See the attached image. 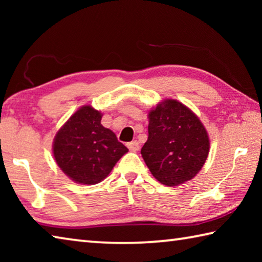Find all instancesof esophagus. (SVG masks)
<instances>
[{"label": "esophagus", "instance_id": "obj_1", "mask_svg": "<svg viewBox=\"0 0 262 262\" xmlns=\"http://www.w3.org/2000/svg\"><path fill=\"white\" fill-rule=\"evenodd\" d=\"M127 148L130 150V151H137L140 149V143L137 141H132L129 143H127Z\"/></svg>", "mask_w": 262, "mask_h": 262}]
</instances>
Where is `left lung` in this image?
<instances>
[{
    "instance_id": "left-lung-1",
    "label": "left lung",
    "mask_w": 262,
    "mask_h": 262,
    "mask_svg": "<svg viewBox=\"0 0 262 262\" xmlns=\"http://www.w3.org/2000/svg\"><path fill=\"white\" fill-rule=\"evenodd\" d=\"M148 140L141 155L151 174L165 186L194 178L207 161L209 136L198 115L176 99L149 112Z\"/></svg>"
}]
</instances>
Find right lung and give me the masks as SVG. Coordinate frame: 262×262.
<instances>
[{
	"instance_id": "1",
	"label": "right lung",
	"mask_w": 262,
	"mask_h": 262,
	"mask_svg": "<svg viewBox=\"0 0 262 262\" xmlns=\"http://www.w3.org/2000/svg\"><path fill=\"white\" fill-rule=\"evenodd\" d=\"M101 115L90 105L82 106L54 137L55 162L77 184L100 183L128 151L114 133L101 125Z\"/></svg>"
}]
</instances>
